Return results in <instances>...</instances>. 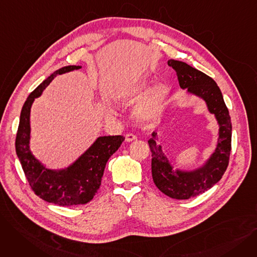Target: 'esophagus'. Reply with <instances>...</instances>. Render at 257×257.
I'll list each match as a JSON object with an SVG mask.
<instances>
[{
    "label": "esophagus",
    "mask_w": 257,
    "mask_h": 257,
    "mask_svg": "<svg viewBox=\"0 0 257 257\" xmlns=\"http://www.w3.org/2000/svg\"><path fill=\"white\" fill-rule=\"evenodd\" d=\"M136 140H137V137L134 136V134H132V133H127L126 134V142L130 143V142H133V141H136Z\"/></svg>",
    "instance_id": "34e87169"
}]
</instances>
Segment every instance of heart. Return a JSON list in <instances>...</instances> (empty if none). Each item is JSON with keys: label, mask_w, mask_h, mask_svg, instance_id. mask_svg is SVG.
<instances>
[{"label": "heart", "mask_w": 257, "mask_h": 257, "mask_svg": "<svg viewBox=\"0 0 257 257\" xmlns=\"http://www.w3.org/2000/svg\"><path fill=\"white\" fill-rule=\"evenodd\" d=\"M148 86L149 84L145 81L132 83L121 88L114 97L117 102L132 103L141 97L147 90H148L134 105L132 110L133 118L141 125H151L156 123L165 110L171 93L170 87L165 83H156L149 89H148ZM106 110L109 116L114 114L112 107L110 106H107Z\"/></svg>", "instance_id": "heart-1"}]
</instances>
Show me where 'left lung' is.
Listing matches in <instances>:
<instances>
[{"mask_svg":"<svg viewBox=\"0 0 257 257\" xmlns=\"http://www.w3.org/2000/svg\"><path fill=\"white\" fill-rule=\"evenodd\" d=\"M168 64L176 72L180 87L185 89L186 94L203 100L219 125L214 151L203 164L191 170L172 165L159 144L157 130L153 131L148 142L152 152L151 170L155 185L170 198L185 200L203 194L221 180L231 151L232 126L221 89L212 78L183 61L170 59Z\"/></svg>","mask_w":257,"mask_h":257,"instance_id":"1","label":"left lung"}]
</instances>
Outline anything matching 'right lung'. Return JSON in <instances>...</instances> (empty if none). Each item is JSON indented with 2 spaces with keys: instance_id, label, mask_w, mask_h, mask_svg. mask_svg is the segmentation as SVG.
<instances>
[{
  "instance_id": "obj_1",
  "label": "right lung",
  "mask_w": 257,
  "mask_h": 257,
  "mask_svg": "<svg viewBox=\"0 0 257 257\" xmlns=\"http://www.w3.org/2000/svg\"><path fill=\"white\" fill-rule=\"evenodd\" d=\"M81 67V65L61 67L29 94L22 108L16 139L17 155L33 192L49 203L60 206L85 204L93 198L101 185L108 159L125 141L121 136L99 137L71 165L60 169H49L33 155L30 149V113L34 100L42 96L56 76Z\"/></svg>"
}]
</instances>
